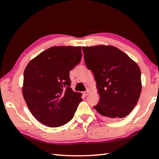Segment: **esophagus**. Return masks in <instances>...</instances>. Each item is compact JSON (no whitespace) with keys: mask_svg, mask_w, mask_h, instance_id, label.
<instances>
[{"mask_svg":"<svg viewBox=\"0 0 159 159\" xmlns=\"http://www.w3.org/2000/svg\"><path fill=\"white\" fill-rule=\"evenodd\" d=\"M89 93H90L89 90H87L85 91V92L83 93V95H84V96H87V95H88V94H89Z\"/></svg>","mask_w":159,"mask_h":159,"instance_id":"1","label":"esophagus"}]
</instances>
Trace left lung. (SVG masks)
<instances>
[{"mask_svg": "<svg viewBox=\"0 0 159 159\" xmlns=\"http://www.w3.org/2000/svg\"><path fill=\"white\" fill-rule=\"evenodd\" d=\"M82 49L85 63L93 73L99 95L94 109L108 120H116L128 116L141 93L139 66L123 51L111 45Z\"/></svg>", "mask_w": 159, "mask_h": 159, "instance_id": "left-lung-1", "label": "left lung"}]
</instances>
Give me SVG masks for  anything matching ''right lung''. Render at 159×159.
Masks as SVG:
<instances>
[{
  "instance_id": "obj_1",
  "label": "right lung",
  "mask_w": 159,
  "mask_h": 159,
  "mask_svg": "<svg viewBox=\"0 0 159 159\" xmlns=\"http://www.w3.org/2000/svg\"><path fill=\"white\" fill-rule=\"evenodd\" d=\"M80 46H54L29 61L24 72L22 93L32 115L43 125L57 128L70 121L81 93L70 85L69 71L80 61Z\"/></svg>"
}]
</instances>
